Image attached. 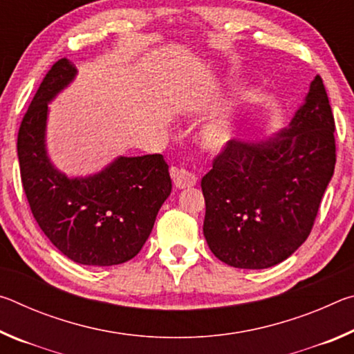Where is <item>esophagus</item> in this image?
I'll return each mask as SVG.
<instances>
[{
  "label": "esophagus",
  "mask_w": 354,
  "mask_h": 354,
  "mask_svg": "<svg viewBox=\"0 0 354 354\" xmlns=\"http://www.w3.org/2000/svg\"><path fill=\"white\" fill-rule=\"evenodd\" d=\"M171 178L175 183L176 189H185V187H194L196 184V176L194 173L183 169H171Z\"/></svg>",
  "instance_id": "1"
}]
</instances>
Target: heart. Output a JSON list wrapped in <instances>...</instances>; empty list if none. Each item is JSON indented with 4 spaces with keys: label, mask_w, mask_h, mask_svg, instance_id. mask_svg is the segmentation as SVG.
Instances as JSON below:
<instances>
[{
    "label": "heart",
    "mask_w": 354,
    "mask_h": 354,
    "mask_svg": "<svg viewBox=\"0 0 354 354\" xmlns=\"http://www.w3.org/2000/svg\"><path fill=\"white\" fill-rule=\"evenodd\" d=\"M236 134V128L232 124L231 120H217L211 124L203 129L201 133V142L207 149H221L223 147H226L232 139H234Z\"/></svg>",
    "instance_id": "1"
}]
</instances>
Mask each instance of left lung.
Returning a JSON list of instances; mask_svg holds the SVG:
<instances>
[{
  "label": "left lung",
  "instance_id": "obj_1",
  "mask_svg": "<svg viewBox=\"0 0 354 354\" xmlns=\"http://www.w3.org/2000/svg\"><path fill=\"white\" fill-rule=\"evenodd\" d=\"M334 115L322 77L289 128L259 143L231 140L201 179L203 232L215 257L268 268L306 241L335 165Z\"/></svg>",
  "mask_w": 354,
  "mask_h": 354
}]
</instances>
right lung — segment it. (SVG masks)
Here are the masks:
<instances>
[{
    "mask_svg": "<svg viewBox=\"0 0 354 354\" xmlns=\"http://www.w3.org/2000/svg\"><path fill=\"white\" fill-rule=\"evenodd\" d=\"M75 64L59 59L21 120L17 139L21 184L31 212L51 243L82 266L109 267L139 253L171 192L160 154L118 158L97 175L67 178L45 147L48 103L73 81Z\"/></svg>",
    "mask_w": 354,
    "mask_h": 354,
    "instance_id": "1",
    "label": "right lung"
}]
</instances>
